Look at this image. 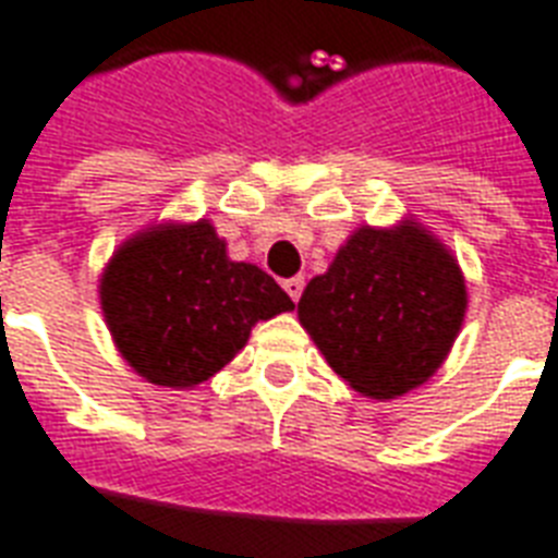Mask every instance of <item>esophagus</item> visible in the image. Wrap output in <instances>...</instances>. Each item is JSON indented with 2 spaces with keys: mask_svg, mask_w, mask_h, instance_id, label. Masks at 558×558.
I'll use <instances>...</instances> for the list:
<instances>
[{
  "mask_svg": "<svg viewBox=\"0 0 558 558\" xmlns=\"http://www.w3.org/2000/svg\"><path fill=\"white\" fill-rule=\"evenodd\" d=\"M283 289H287V295L292 298V301H298V298H301V292H304V278L283 280Z\"/></svg>",
  "mask_w": 558,
  "mask_h": 558,
  "instance_id": "obj_1",
  "label": "esophagus"
}]
</instances>
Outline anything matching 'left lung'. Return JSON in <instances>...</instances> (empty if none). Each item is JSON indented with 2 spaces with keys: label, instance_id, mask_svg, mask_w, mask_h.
<instances>
[{
  "label": "left lung",
  "instance_id": "obj_1",
  "mask_svg": "<svg viewBox=\"0 0 558 558\" xmlns=\"http://www.w3.org/2000/svg\"><path fill=\"white\" fill-rule=\"evenodd\" d=\"M465 307L453 254L407 219L351 233L330 269L307 283L298 318L342 380L389 401L436 374Z\"/></svg>",
  "mask_w": 558,
  "mask_h": 558
}]
</instances>
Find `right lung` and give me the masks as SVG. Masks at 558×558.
Wrapping results in <instances>:
<instances>
[{"mask_svg": "<svg viewBox=\"0 0 558 558\" xmlns=\"http://www.w3.org/2000/svg\"><path fill=\"white\" fill-rule=\"evenodd\" d=\"M101 313L125 363L155 386L193 389L222 372L257 322L292 298L251 263H233L207 219L155 225L101 271Z\"/></svg>", "mask_w": 558, "mask_h": 558, "instance_id": "add662e5", "label": "right lung"}]
</instances>
